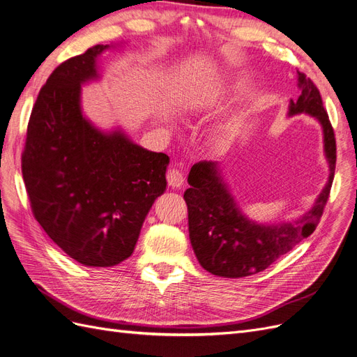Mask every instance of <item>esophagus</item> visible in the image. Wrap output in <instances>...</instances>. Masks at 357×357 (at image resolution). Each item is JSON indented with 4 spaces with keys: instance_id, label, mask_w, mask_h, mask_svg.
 I'll use <instances>...</instances> for the list:
<instances>
[{
    "instance_id": "34e87169",
    "label": "esophagus",
    "mask_w": 357,
    "mask_h": 357,
    "mask_svg": "<svg viewBox=\"0 0 357 357\" xmlns=\"http://www.w3.org/2000/svg\"><path fill=\"white\" fill-rule=\"evenodd\" d=\"M166 178H167V183H169L170 187L181 188L183 185V174L176 167L169 169Z\"/></svg>"
}]
</instances>
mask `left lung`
<instances>
[{"label":"left lung","mask_w":357,"mask_h":357,"mask_svg":"<svg viewBox=\"0 0 357 357\" xmlns=\"http://www.w3.org/2000/svg\"><path fill=\"white\" fill-rule=\"evenodd\" d=\"M301 94L289 101L288 114L307 113L324 129V147L329 178L312 210L296 222L259 225L248 220L223 182L218 163H195L188 175L190 188L183 192L188 206V229L194 253L210 273L223 278H241L265 271L272 263L307 238L318 227L331 191L337 147L334 129L324 107L319 89L310 77L298 72Z\"/></svg>","instance_id":"8db88e82"}]
</instances>
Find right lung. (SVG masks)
Masks as SVG:
<instances>
[{"mask_svg": "<svg viewBox=\"0 0 357 357\" xmlns=\"http://www.w3.org/2000/svg\"><path fill=\"white\" fill-rule=\"evenodd\" d=\"M94 45L63 61L35 101L22 154L32 213L63 252L85 266H116L134 253L154 200L166 190L165 153L84 117L81 85L97 79Z\"/></svg>", "mask_w": 357, "mask_h": 357, "instance_id": "right-lung-1", "label": "right lung"}]
</instances>
